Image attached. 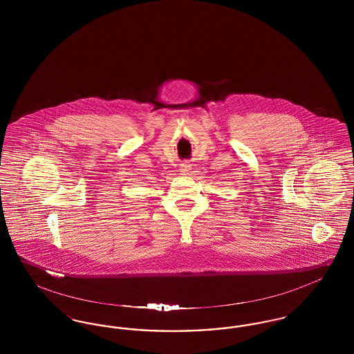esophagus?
<instances>
[{
	"instance_id": "esophagus-1",
	"label": "esophagus",
	"mask_w": 354,
	"mask_h": 354,
	"mask_svg": "<svg viewBox=\"0 0 354 354\" xmlns=\"http://www.w3.org/2000/svg\"><path fill=\"white\" fill-rule=\"evenodd\" d=\"M189 166H188V165H183V166H182V169H180V172H182V174H188V171H189Z\"/></svg>"
}]
</instances>
